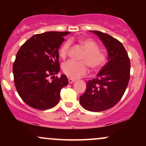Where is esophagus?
Here are the masks:
<instances>
[{
	"mask_svg": "<svg viewBox=\"0 0 146 146\" xmlns=\"http://www.w3.org/2000/svg\"><path fill=\"white\" fill-rule=\"evenodd\" d=\"M74 82H75V80H74V79H71V78L68 79V83H69V84L73 83Z\"/></svg>",
	"mask_w": 146,
	"mask_h": 146,
	"instance_id": "1",
	"label": "esophagus"
}]
</instances>
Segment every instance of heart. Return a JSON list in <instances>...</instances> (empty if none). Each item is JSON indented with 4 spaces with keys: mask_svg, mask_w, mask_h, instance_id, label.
Wrapping results in <instances>:
<instances>
[{
    "mask_svg": "<svg viewBox=\"0 0 146 146\" xmlns=\"http://www.w3.org/2000/svg\"><path fill=\"white\" fill-rule=\"evenodd\" d=\"M86 51L82 57V62L68 60L63 64L62 71L66 76L73 79L80 78L86 75L88 71V64L93 69L101 68L106 61V55L99 50L96 42L90 38H81L79 40ZM71 46V41L65 42L60 49V56L65 58L67 56Z\"/></svg>",
    "mask_w": 146,
    "mask_h": 146,
    "instance_id": "b5f03b06",
    "label": "heart"
}]
</instances>
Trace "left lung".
Wrapping results in <instances>:
<instances>
[{
  "label": "left lung",
  "mask_w": 146,
  "mask_h": 146,
  "mask_svg": "<svg viewBox=\"0 0 146 146\" xmlns=\"http://www.w3.org/2000/svg\"><path fill=\"white\" fill-rule=\"evenodd\" d=\"M101 40L108 51V62L97 77L88 80L80 104L92 112L108 110L116 105L124 94L130 80V61L124 46L113 37L90 31Z\"/></svg>",
  "instance_id": "obj_1"
}]
</instances>
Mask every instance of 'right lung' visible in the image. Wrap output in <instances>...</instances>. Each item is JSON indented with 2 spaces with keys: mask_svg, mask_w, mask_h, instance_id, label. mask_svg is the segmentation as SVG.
<instances>
[{
  "mask_svg": "<svg viewBox=\"0 0 146 146\" xmlns=\"http://www.w3.org/2000/svg\"><path fill=\"white\" fill-rule=\"evenodd\" d=\"M69 31H48L36 34L21 46L14 65V84L18 95L29 106L47 110L58 104L60 90L67 86L68 78L59 73V49ZM52 76L53 80L48 78Z\"/></svg>",
  "mask_w": 146,
  "mask_h": 146,
  "instance_id": "right-lung-1",
  "label": "right lung"
}]
</instances>
